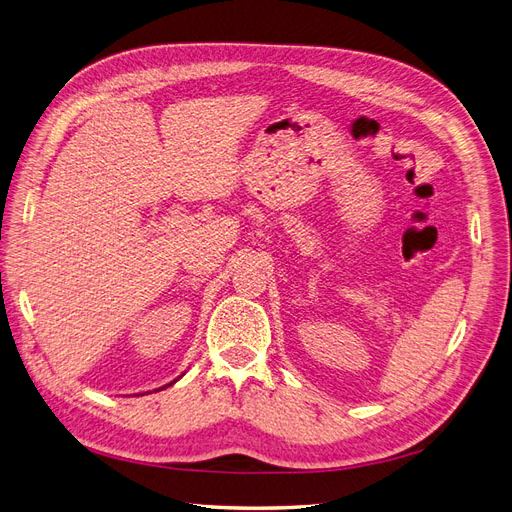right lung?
<instances>
[{
  "label": "right lung",
  "mask_w": 512,
  "mask_h": 512,
  "mask_svg": "<svg viewBox=\"0 0 512 512\" xmlns=\"http://www.w3.org/2000/svg\"><path fill=\"white\" fill-rule=\"evenodd\" d=\"M164 388H166V386H164Z\"/></svg>",
  "instance_id": "obj_1"
}]
</instances>
